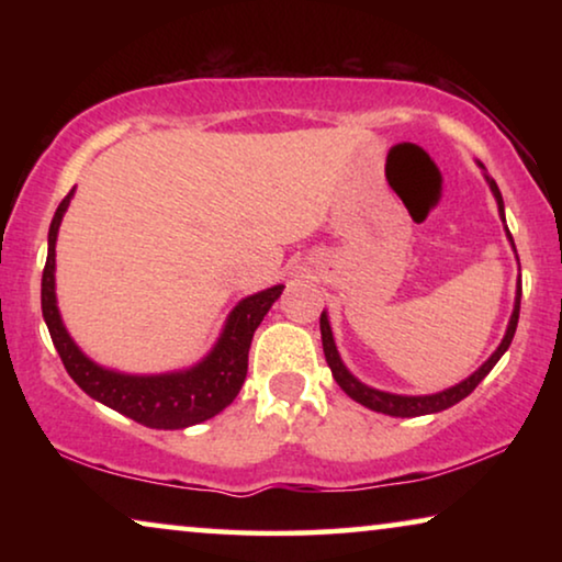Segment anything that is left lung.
I'll return each mask as SVG.
<instances>
[{
    "mask_svg": "<svg viewBox=\"0 0 562 562\" xmlns=\"http://www.w3.org/2000/svg\"><path fill=\"white\" fill-rule=\"evenodd\" d=\"M491 191H494L496 202H498V214H502L504 220V199H502V191H498L496 181L486 176ZM509 233V229H506ZM512 240V235H509ZM514 245V240H512ZM519 302H521V289H517V302H514V312H512V319H509V327H506V335L502 345H498L494 356H491L486 363H483L479 371L473 375H468L465 381H460L458 386L452 389H445L440 394H429V396H398V394H386V391H379V389H371L366 386V383H360L356 375H352L348 368L342 366L340 356H337V348H335V340H333V329H329V322H327V314L322 312L319 317V329H322V348H325V358H327V366L329 371H333L337 386H340L345 394L350 398H356L358 404L368 406V409L373 412H381V414H389V417H422V414H435V412H442L448 409V406L463 402V398L471 394V391L479 386V383L486 379L491 373V368L498 363V358L504 356L506 348H509L512 340H514V333H517V322H519Z\"/></svg>",
    "mask_w": 562,
    "mask_h": 562,
    "instance_id": "left-lung-1",
    "label": "left lung"
}]
</instances>
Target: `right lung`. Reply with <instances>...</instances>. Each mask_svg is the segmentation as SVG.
<instances>
[{"mask_svg":"<svg viewBox=\"0 0 562 562\" xmlns=\"http://www.w3.org/2000/svg\"><path fill=\"white\" fill-rule=\"evenodd\" d=\"M74 189L68 191L64 202L53 214L48 233V260L43 268V319L48 325L50 340L56 345L66 371L91 398L112 406L114 412L140 422L153 429H183L199 422L214 417L233 404L240 391L245 373H248V350L260 322L271 310V304L281 296L283 286H271L260 294L243 299L229 314L225 333L220 342L202 363L181 373L164 375H125L106 371V368L91 363L76 342L68 337L64 322H60L56 306V237L60 220Z\"/></svg>","mask_w":562,"mask_h":562,"instance_id":"1","label":"right lung"}]
</instances>
